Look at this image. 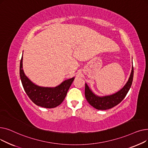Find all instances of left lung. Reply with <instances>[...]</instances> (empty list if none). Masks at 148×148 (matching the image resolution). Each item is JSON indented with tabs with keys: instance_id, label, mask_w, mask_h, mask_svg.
Instances as JSON below:
<instances>
[{
	"instance_id": "1",
	"label": "left lung",
	"mask_w": 148,
	"mask_h": 148,
	"mask_svg": "<svg viewBox=\"0 0 148 148\" xmlns=\"http://www.w3.org/2000/svg\"><path fill=\"white\" fill-rule=\"evenodd\" d=\"M134 68L132 66L131 72L127 83L124 86L115 94L100 97L95 94L89 88L88 85L85 83V97L88 102L97 110H107L119 104L127 95L133 80Z\"/></svg>"
}]
</instances>
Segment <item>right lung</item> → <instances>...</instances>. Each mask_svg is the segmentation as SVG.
<instances>
[{"instance_id":"add662e5","label":"right lung","mask_w":148,"mask_h":148,"mask_svg":"<svg viewBox=\"0 0 148 148\" xmlns=\"http://www.w3.org/2000/svg\"><path fill=\"white\" fill-rule=\"evenodd\" d=\"M20 76L23 88L32 102L38 106L47 108L56 107L63 102L75 79L73 77L65 80L53 88L38 86L25 75L23 69V56L20 60Z\"/></svg>"}]
</instances>
